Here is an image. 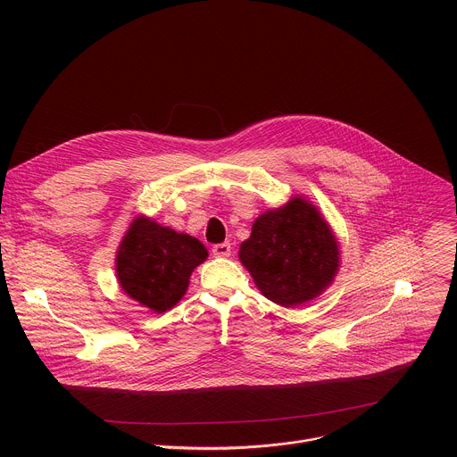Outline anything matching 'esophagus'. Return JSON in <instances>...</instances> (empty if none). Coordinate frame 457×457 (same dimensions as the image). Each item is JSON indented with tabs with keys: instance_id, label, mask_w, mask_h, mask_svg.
Returning <instances> with one entry per match:
<instances>
[{
	"instance_id": "esophagus-1",
	"label": "esophagus",
	"mask_w": 457,
	"mask_h": 457,
	"mask_svg": "<svg viewBox=\"0 0 457 457\" xmlns=\"http://www.w3.org/2000/svg\"><path fill=\"white\" fill-rule=\"evenodd\" d=\"M213 254H215V256H229V254H231V244H229V242L215 244V245H213Z\"/></svg>"
}]
</instances>
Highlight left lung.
<instances>
[{
	"label": "left lung",
	"mask_w": 457,
	"mask_h": 457,
	"mask_svg": "<svg viewBox=\"0 0 457 457\" xmlns=\"http://www.w3.org/2000/svg\"><path fill=\"white\" fill-rule=\"evenodd\" d=\"M240 262L271 302L293 307L328 289L340 266L338 242L302 197L260 215L242 242Z\"/></svg>",
	"instance_id": "1"
}]
</instances>
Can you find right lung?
I'll list each match as a JSON object with an SVG mask.
<instances>
[{
  "label": "right lung",
  "mask_w": 457,
  "mask_h": 457,
  "mask_svg": "<svg viewBox=\"0 0 457 457\" xmlns=\"http://www.w3.org/2000/svg\"><path fill=\"white\" fill-rule=\"evenodd\" d=\"M206 258L208 249L201 240L137 217L122 237L115 271L129 298L164 312L184 296L193 270Z\"/></svg>",
  "instance_id": "right-lung-1"
}]
</instances>
